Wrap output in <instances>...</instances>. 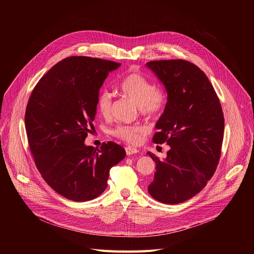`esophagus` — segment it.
<instances>
[{"mask_svg":"<svg viewBox=\"0 0 254 254\" xmlns=\"http://www.w3.org/2000/svg\"><path fill=\"white\" fill-rule=\"evenodd\" d=\"M125 151H126L127 155H132V154H135V153L139 152V150L136 147H132V146H126Z\"/></svg>","mask_w":254,"mask_h":254,"instance_id":"1","label":"esophagus"}]
</instances>
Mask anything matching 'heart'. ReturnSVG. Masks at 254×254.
<instances>
[{"label": "heart", "mask_w": 254, "mask_h": 254, "mask_svg": "<svg viewBox=\"0 0 254 254\" xmlns=\"http://www.w3.org/2000/svg\"><path fill=\"white\" fill-rule=\"evenodd\" d=\"M118 89L123 97H126L138 106L140 113L147 117L156 116L165 107L167 94L163 87L152 85L143 74L135 71L126 73L118 83ZM112 106V95L109 91H103L98 98L97 107L104 117H109ZM116 138L132 145L142 142L146 128L141 125H118L112 130Z\"/></svg>", "instance_id": "heart-1"}]
</instances>
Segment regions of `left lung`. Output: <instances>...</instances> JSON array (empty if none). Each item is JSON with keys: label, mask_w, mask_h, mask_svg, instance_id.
<instances>
[{"label": "left lung", "mask_w": 254, "mask_h": 254, "mask_svg": "<svg viewBox=\"0 0 254 254\" xmlns=\"http://www.w3.org/2000/svg\"><path fill=\"white\" fill-rule=\"evenodd\" d=\"M167 91V104L156 122L155 144L170 145L167 157L155 161L149 194L166 204L181 203L198 193L214 175L221 156L224 115L207 76L185 60L146 64Z\"/></svg>", "instance_id": "left-lung-1"}]
</instances>
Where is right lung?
Returning a JSON list of instances; mask_svg holds the SVG:
<instances>
[{"mask_svg": "<svg viewBox=\"0 0 254 254\" xmlns=\"http://www.w3.org/2000/svg\"><path fill=\"white\" fill-rule=\"evenodd\" d=\"M120 64L69 57L37 83L25 111L30 151L42 178L73 201L98 197L108 187L109 170L126 155L113 142L100 148L84 145L96 116L100 89Z\"/></svg>", "mask_w": 254, "mask_h": 254, "instance_id": "1", "label": "right lung"}]
</instances>
